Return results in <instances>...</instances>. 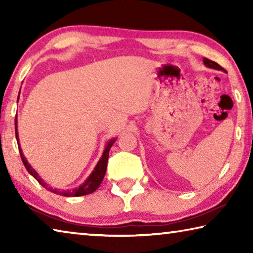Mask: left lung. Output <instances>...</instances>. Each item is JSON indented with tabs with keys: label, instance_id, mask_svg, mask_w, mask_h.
<instances>
[{
	"label": "left lung",
	"instance_id": "8db88e82",
	"mask_svg": "<svg viewBox=\"0 0 253 253\" xmlns=\"http://www.w3.org/2000/svg\"><path fill=\"white\" fill-rule=\"evenodd\" d=\"M203 62H204V65L207 66V67H209V68H212V69H216V70H223V71H225L223 68H222L220 65H217L216 62H214V61H212V60H209L208 58H204L203 59Z\"/></svg>",
	"mask_w": 253,
	"mask_h": 253
}]
</instances>
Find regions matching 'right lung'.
<instances>
[{
  "mask_svg": "<svg viewBox=\"0 0 253 253\" xmlns=\"http://www.w3.org/2000/svg\"><path fill=\"white\" fill-rule=\"evenodd\" d=\"M15 137H16V140H18V146H19V152H20V155H21V160H22L23 164L25 166V169H27L28 172L32 175V176L37 179L38 182H39L42 186L45 187L46 190H49L50 192H53L55 194H60L62 196H81V195H87V194H90L92 192H95L99 185L102 182V179H104V176L106 174V169H107V163H108V157H109V149L110 147L113 146V144L115 143V139L110 140V142L107 144L106 149L104 154H102V156L100 158V161L98 162V164L96 166V169L93 172L91 173L90 176L88 177L87 181H85L83 185H80L78 188H75V190L72 191H63V192H58L57 190H52L51 187L46 186V184L42 181L40 178L39 175L37 174L36 170H34L31 166L28 164L27 160H25L22 151H21L20 148V144H19V138H18V130H16V117H15Z\"/></svg>",
  "mask_w": 253,
  "mask_h": 253,
  "instance_id": "add662e5",
  "label": "right lung"
}]
</instances>
